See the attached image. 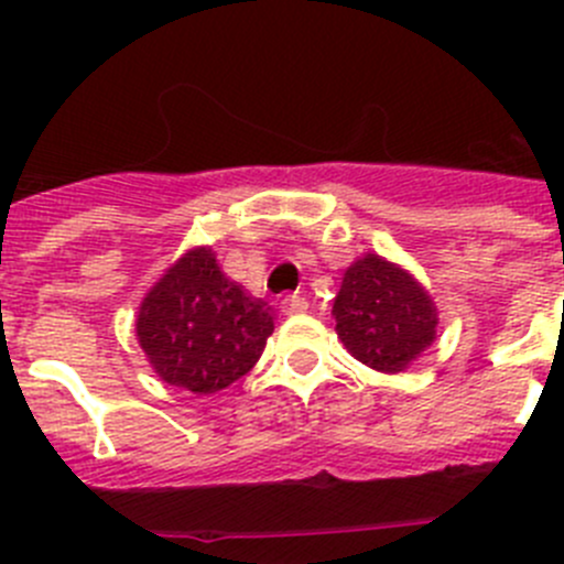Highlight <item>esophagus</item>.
Segmentation results:
<instances>
[{
  "mask_svg": "<svg viewBox=\"0 0 564 564\" xmlns=\"http://www.w3.org/2000/svg\"><path fill=\"white\" fill-rule=\"evenodd\" d=\"M281 308L286 316L305 314V311H308V300H305L303 294H289V297L281 303Z\"/></svg>",
  "mask_w": 564,
  "mask_h": 564,
  "instance_id": "esophagus-1",
  "label": "esophagus"
}]
</instances>
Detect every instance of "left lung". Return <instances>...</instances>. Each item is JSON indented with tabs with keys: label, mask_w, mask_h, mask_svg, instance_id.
<instances>
[{
	"label": "left lung",
	"mask_w": 564,
	"mask_h": 564,
	"mask_svg": "<svg viewBox=\"0 0 564 564\" xmlns=\"http://www.w3.org/2000/svg\"><path fill=\"white\" fill-rule=\"evenodd\" d=\"M335 333L351 357L382 373H398L436 338L431 294L392 261L366 253L344 272L333 303Z\"/></svg>",
	"instance_id": "left-lung-1"
}]
</instances>
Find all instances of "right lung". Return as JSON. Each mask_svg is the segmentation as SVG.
I'll use <instances>...</instances> for the list:
<instances>
[{"label": "right lung", "mask_w": 564, "mask_h": 564, "mask_svg": "<svg viewBox=\"0 0 564 564\" xmlns=\"http://www.w3.org/2000/svg\"><path fill=\"white\" fill-rule=\"evenodd\" d=\"M272 318L264 300L224 275L213 248H193L141 300L135 335L163 382L209 395L256 366Z\"/></svg>", "instance_id": "right-lung-1"}]
</instances>
